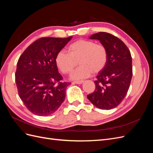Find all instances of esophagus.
I'll use <instances>...</instances> for the list:
<instances>
[{"mask_svg": "<svg viewBox=\"0 0 153 153\" xmlns=\"http://www.w3.org/2000/svg\"><path fill=\"white\" fill-rule=\"evenodd\" d=\"M83 82H84V81H83V80H78V81L73 82V84H82Z\"/></svg>", "mask_w": 153, "mask_h": 153, "instance_id": "esophagus-1", "label": "esophagus"}]
</instances>
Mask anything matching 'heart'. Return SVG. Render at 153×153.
<instances>
[{
  "mask_svg": "<svg viewBox=\"0 0 153 153\" xmlns=\"http://www.w3.org/2000/svg\"><path fill=\"white\" fill-rule=\"evenodd\" d=\"M68 52L61 50L55 56V63L62 73H71L75 68L80 66L73 73V78L82 79L99 73L105 67L108 60V52L105 46L94 41L79 39L68 47Z\"/></svg>",
  "mask_w": 153,
  "mask_h": 153,
  "instance_id": "obj_1",
  "label": "heart"
}]
</instances>
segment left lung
<instances>
[{"label":"left lung","mask_w":153,"mask_h":153,"mask_svg":"<svg viewBox=\"0 0 153 153\" xmlns=\"http://www.w3.org/2000/svg\"><path fill=\"white\" fill-rule=\"evenodd\" d=\"M90 38L98 39L105 46L108 60L96 76L94 91L87 98L98 108L112 109L122 102L130 85L133 75L130 51L123 41L107 32H98Z\"/></svg>","instance_id":"obj_1"}]
</instances>
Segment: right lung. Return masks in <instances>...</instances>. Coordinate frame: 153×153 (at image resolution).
<instances>
[{
	"instance_id": "add662e5",
	"label": "right lung",
	"mask_w": 153,
	"mask_h": 153,
	"mask_svg": "<svg viewBox=\"0 0 153 153\" xmlns=\"http://www.w3.org/2000/svg\"><path fill=\"white\" fill-rule=\"evenodd\" d=\"M71 38H41L30 45L18 59L15 73L18 96L32 114L47 116L54 113L64 101L71 83L62 82L55 59Z\"/></svg>"
}]
</instances>
